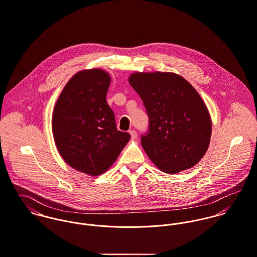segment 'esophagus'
Listing matches in <instances>:
<instances>
[{"mask_svg": "<svg viewBox=\"0 0 257 257\" xmlns=\"http://www.w3.org/2000/svg\"><path fill=\"white\" fill-rule=\"evenodd\" d=\"M130 135H131V139H136L137 138V132L135 130H131Z\"/></svg>", "mask_w": 257, "mask_h": 257, "instance_id": "obj_1", "label": "esophagus"}]
</instances>
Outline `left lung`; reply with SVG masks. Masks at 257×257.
<instances>
[{"label":"left lung","mask_w":257,"mask_h":257,"mask_svg":"<svg viewBox=\"0 0 257 257\" xmlns=\"http://www.w3.org/2000/svg\"><path fill=\"white\" fill-rule=\"evenodd\" d=\"M129 83L149 117L141 144L161 171L176 174L194 167L205 154L211 120L204 100L184 77L173 72H135Z\"/></svg>","instance_id":"left-lung-1"}]
</instances>
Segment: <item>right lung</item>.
Instances as JSON below:
<instances>
[{"instance_id": "1", "label": "right lung", "mask_w": 257, "mask_h": 257, "mask_svg": "<svg viewBox=\"0 0 257 257\" xmlns=\"http://www.w3.org/2000/svg\"><path fill=\"white\" fill-rule=\"evenodd\" d=\"M111 77L99 68L75 73L62 89L52 113L54 143L73 169L98 176L116 161L130 140L117 130L106 101Z\"/></svg>"}]
</instances>
